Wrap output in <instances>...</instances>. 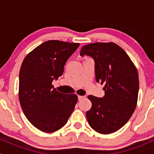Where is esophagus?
<instances>
[{
  "label": "esophagus",
  "mask_w": 154,
  "mask_h": 154,
  "mask_svg": "<svg viewBox=\"0 0 154 154\" xmlns=\"http://www.w3.org/2000/svg\"><path fill=\"white\" fill-rule=\"evenodd\" d=\"M86 97V96H81V95H78V100H81L83 99H84Z\"/></svg>",
  "instance_id": "esophagus-1"
}]
</instances>
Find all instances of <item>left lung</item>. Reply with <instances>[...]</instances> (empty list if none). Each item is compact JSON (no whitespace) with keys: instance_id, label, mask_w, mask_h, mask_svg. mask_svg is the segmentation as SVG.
<instances>
[{"instance_id":"8db88e82","label":"left lung","mask_w":154,"mask_h":154,"mask_svg":"<svg viewBox=\"0 0 154 154\" xmlns=\"http://www.w3.org/2000/svg\"><path fill=\"white\" fill-rule=\"evenodd\" d=\"M80 55L92 57L95 79L104 85L103 97L88 95L91 107L86 112L90 127L101 134L122 128L136 107L139 74L127 53L114 42H96L83 46Z\"/></svg>"}]
</instances>
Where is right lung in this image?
Returning a JSON list of instances; mask_svg holds the SVG:
<instances>
[{"label":"right lung","mask_w":154,"mask_h":154,"mask_svg":"<svg viewBox=\"0 0 154 154\" xmlns=\"http://www.w3.org/2000/svg\"><path fill=\"white\" fill-rule=\"evenodd\" d=\"M79 43L49 40L25 57L19 72L18 97L24 115L35 128L53 133L64 127L77 103L75 94H65L52 82L63 74Z\"/></svg>","instance_id":"add662e5"}]
</instances>
